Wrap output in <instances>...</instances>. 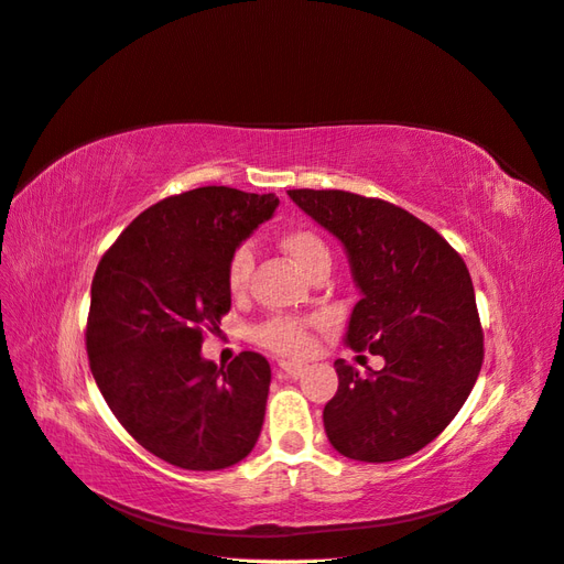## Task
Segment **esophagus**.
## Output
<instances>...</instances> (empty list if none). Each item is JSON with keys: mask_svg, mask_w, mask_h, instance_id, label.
I'll return each mask as SVG.
<instances>
[{"mask_svg": "<svg viewBox=\"0 0 564 564\" xmlns=\"http://www.w3.org/2000/svg\"><path fill=\"white\" fill-rule=\"evenodd\" d=\"M280 371L284 373L286 379H301L305 373V367L296 365V362H280Z\"/></svg>", "mask_w": 564, "mask_h": 564, "instance_id": "1", "label": "esophagus"}]
</instances>
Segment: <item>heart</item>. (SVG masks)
<instances>
[{"label":"heart","instance_id":"obj_1","mask_svg":"<svg viewBox=\"0 0 564 564\" xmlns=\"http://www.w3.org/2000/svg\"><path fill=\"white\" fill-rule=\"evenodd\" d=\"M280 247L292 256V261L305 270L311 272L322 265V263H332V253L327 242L322 237L311 230V228H289L282 232L280 237ZM253 268V256L251 249L247 245L237 247L226 265V280H228V289L232 294H242L247 289L249 275ZM253 340L261 348L278 352V355H289V357H301L305 352H311L313 340L308 329H305V322L299 317H289V315H275L265 319L263 324L253 329Z\"/></svg>","mask_w":564,"mask_h":564}]
</instances>
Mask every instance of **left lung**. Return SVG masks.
I'll return each instance as SVG.
<instances>
[{
	"instance_id": "obj_1",
	"label": "left lung",
	"mask_w": 564,
	"mask_h": 564,
	"mask_svg": "<svg viewBox=\"0 0 564 564\" xmlns=\"http://www.w3.org/2000/svg\"><path fill=\"white\" fill-rule=\"evenodd\" d=\"M289 197L346 247L362 292L346 344L386 360L367 377L334 362L324 431L338 454L365 464L412 456L452 423L482 367L470 272L445 237L395 204L308 187Z\"/></svg>"
}]
</instances>
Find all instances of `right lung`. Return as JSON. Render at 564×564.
I'll list each match as a JSON object with an SVG mask.
<instances>
[{"label": "right lung", "instance_id": "right-lung-1", "mask_svg": "<svg viewBox=\"0 0 564 564\" xmlns=\"http://www.w3.org/2000/svg\"><path fill=\"white\" fill-rule=\"evenodd\" d=\"M278 204L226 185L172 195L135 216L96 268L91 373L124 431L166 464L228 468L261 435L265 357L245 350L216 367L199 350L230 311V253Z\"/></svg>", "mask_w": 564, "mask_h": 564}]
</instances>
